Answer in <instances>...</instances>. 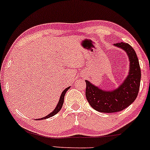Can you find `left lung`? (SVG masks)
<instances>
[{
  "mask_svg": "<svg viewBox=\"0 0 150 150\" xmlns=\"http://www.w3.org/2000/svg\"><path fill=\"white\" fill-rule=\"evenodd\" d=\"M114 46L123 49L129 61L128 76L120 86L112 91H106L86 80L88 102L93 109L103 113H114L126 109L136 99L140 86L141 69L135 51L124 42L114 43Z\"/></svg>",
  "mask_w": 150,
  "mask_h": 150,
  "instance_id": "obj_1",
  "label": "left lung"
}]
</instances>
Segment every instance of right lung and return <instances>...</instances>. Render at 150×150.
Segmentation results:
<instances>
[{
  "label": "right lung",
  "mask_w": 150,
  "mask_h": 150,
  "mask_svg": "<svg viewBox=\"0 0 150 150\" xmlns=\"http://www.w3.org/2000/svg\"><path fill=\"white\" fill-rule=\"evenodd\" d=\"M69 88H70V86H69V87H67L66 89H64V91H63L62 95H61L60 96V99H59V102H58L57 105H56V107L55 108V109H54V111H53L52 112H51L49 114H48L47 116H46V117H42V118L41 119H38V120H46V119L47 118H49V117H53V116H54L55 114H56L58 113V112H59V111L61 110V109H62V106H63V104H64V96H65L66 94V92H67V91H68V89H69Z\"/></svg>",
  "instance_id": "right-lung-1"
}]
</instances>
